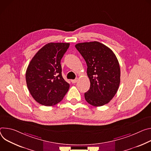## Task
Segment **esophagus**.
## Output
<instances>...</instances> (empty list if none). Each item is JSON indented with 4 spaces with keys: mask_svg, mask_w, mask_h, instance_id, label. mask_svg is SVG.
Instances as JSON below:
<instances>
[{
    "mask_svg": "<svg viewBox=\"0 0 151 151\" xmlns=\"http://www.w3.org/2000/svg\"><path fill=\"white\" fill-rule=\"evenodd\" d=\"M77 80H78V78H76V79H74V80H71V81L73 83H76L77 81Z\"/></svg>",
    "mask_w": 151,
    "mask_h": 151,
    "instance_id": "1",
    "label": "esophagus"
}]
</instances>
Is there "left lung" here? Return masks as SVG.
Segmentation results:
<instances>
[{
  "instance_id": "left-lung-1",
  "label": "left lung",
  "mask_w": 151,
  "mask_h": 151,
  "mask_svg": "<svg viewBox=\"0 0 151 151\" xmlns=\"http://www.w3.org/2000/svg\"><path fill=\"white\" fill-rule=\"evenodd\" d=\"M87 64L91 86L85 93L86 101L95 107L104 106L114 97L119 86V63L112 50L97 41L75 45Z\"/></svg>"
}]
</instances>
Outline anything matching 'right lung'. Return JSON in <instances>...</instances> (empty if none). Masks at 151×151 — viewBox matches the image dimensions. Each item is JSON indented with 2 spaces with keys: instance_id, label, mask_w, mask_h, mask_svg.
I'll return each mask as SVG.
<instances>
[{
  "instance_id": "right-lung-1",
  "label": "right lung",
  "mask_w": 151,
  "mask_h": 151,
  "mask_svg": "<svg viewBox=\"0 0 151 151\" xmlns=\"http://www.w3.org/2000/svg\"><path fill=\"white\" fill-rule=\"evenodd\" d=\"M70 43H48L30 62L26 80L30 93L41 105L53 106L61 101L70 88L62 77L60 60Z\"/></svg>"
}]
</instances>
